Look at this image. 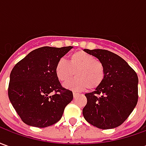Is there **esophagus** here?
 <instances>
[{
  "instance_id": "1",
  "label": "esophagus",
  "mask_w": 146,
  "mask_h": 146,
  "mask_svg": "<svg viewBox=\"0 0 146 146\" xmlns=\"http://www.w3.org/2000/svg\"><path fill=\"white\" fill-rule=\"evenodd\" d=\"M73 97H74V98H76V96H77V95H79V94H78V93H77V92H73Z\"/></svg>"
}]
</instances>
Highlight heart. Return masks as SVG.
<instances>
[{
    "label": "heart",
    "instance_id": "heart-1",
    "mask_svg": "<svg viewBox=\"0 0 146 146\" xmlns=\"http://www.w3.org/2000/svg\"><path fill=\"white\" fill-rule=\"evenodd\" d=\"M55 74L61 82L66 84L72 77L75 78L66 84L67 88L81 91L87 88L93 91L98 88L105 78V66L102 62L85 51L73 52L69 61L61 58L55 65Z\"/></svg>",
    "mask_w": 146,
    "mask_h": 146
}]
</instances>
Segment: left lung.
<instances>
[{
	"label": "left lung",
	"instance_id": "1",
	"mask_svg": "<svg viewBox=\"0 0 146 146\" xmlns=\"http://www.w3.org/2000/svg\"><path fill=\"white\" fill-rule=\"evenodd\" d=\"M102 62L103 82L95 91L85 94L84 119L103 130L115 128L127 119L138 99V75L125 60L107 50L84 49Z\"/></svg>",
	"mask_w": 146,
	"mask_h": 146
}]
</instances>
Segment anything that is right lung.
<instances>
[{"mask_svg": "<svg viewBox=\"0 0 146 146\" xmlns=\"http://www.w3.org/2000/svg\"><path fill=\"white\" fill-rule=\"evenodd\" d=\"M72 48H39L13 67L8 98L27 125L40 128L53 125L73 100V92L61 85L54 71L58 61Z\"/></svg>", "mask_w": 146, "mask_h": 146, "instance_id": "1", "label": "right lung"}]
</instances>
